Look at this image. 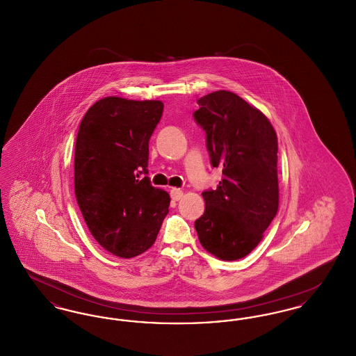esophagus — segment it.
Returning <instances> with one entry per match:
<instances>
[{
	"mask_svg": "<svg viewBox=\"0 0 356 356\" xmlns=\"http://www.w3.org/2000/svg\"><path fill=\"white\" fill-rule=\"evenodd\" d=\"M183 196H184V193H183L181 189H177V188H172V189H170V197H172V200L177 202V200H180Z\"/></svg>",
	"mask_w": 356,
	"mask_h": 356,
	"instance_id": "1",
	"label": "esophagus"
}]
</instances>
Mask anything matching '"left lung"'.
I'll return each mask as SVG.
<instances>
[{
	"label": "left lung",
	"instance_id": "8db88e82",
	"mask_svg": "<svg viewBox=\"0 0 356 356\" xmlns=\"http://www.w3.org/2000/svg\"><path fill=\"white\" fill-rule=\"evenodd\" d=\"M199 105L193 118L222 179L202 193L205 211L195 228L205 251L232 261L256 248L276 216L277 136L261 111L229 90L212 92Z\"/></svg>",
	"mask_w": 356,
	"mask_h": 356
}]
</instances>
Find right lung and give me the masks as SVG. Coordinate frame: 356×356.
I'll return each instance as SVG.
<instances>
[{
	"instance_id": "1",
	"label": "right lung",
	"mask_w": 356,
	"mask_h": 356,
	"mask_svg": "<svg viewBox=\"0 0 356 356\" xmlns=\"http://www.w3.org/2000/svg\"><path fill=\"white\" fill-rule=\"evenodd\" d=\"M163 109L160 100L104 97L88 109L77 134V203L92 236L122 259L152 247L170 211L168 192L144 176L149 138Z\"/></svg>"
}]
</instances>
